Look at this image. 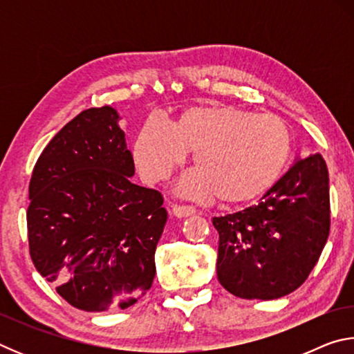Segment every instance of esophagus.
Segmentation results:
<instances>
[{
  "label": "esophagus",
  "instance_id": "34e87169",
  "mask_svg": "<svg viewBox=\"0 0 354 354\" xmlns=\"http://www.w3.org/2000/svg\"><path fill=\"white\" fill-rule=\"evenodd\" d=\"M173 214L176 217H189V215L195 214V207L189 205H173Z\"/></svg>",
  "mask_w": 354,
  "mask_h": 354
}]
</instances>
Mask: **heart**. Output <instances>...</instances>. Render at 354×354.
I'll use <instances>...</instances> for the list:
<instances>
[{
	"label": "heart",
	"mask_w": 354,
	"mask_h": 354,
	"mask_svg": "<svg viewBox=\"0 0 354 354\" xmlns=\"http://www.w3.org/2000/svg\"><path fill=\"white\" fill-rule=\"evenodd\" d=\"M187 151H194L198 170L184 178V194L239 206L261 198L279 181L292 158L293 136L277 115L205 104L184 109L170 127L148 118L133 143L134 162L148 183L165 181Z\"/></svg>",
	"instance_id": "b5f03b06"
}]
</instances>
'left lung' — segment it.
<instances>
[{
  "label": "left lung",
  "mask_w": 354,
  "mask_h": 354,
  "mask_svg": "<svg viewBox=\"0 0 354 354\" xmlns=\"http://www.w3.org/2000/svg\"><path fill=\"white\" fill-rule=\"evenodd\" d=\"M329 178L322 156L293 164L259 205L214 217L217 278L239 298L277 299L297 290L329 234Z\"/></svg>",
  "instance_id": "obj_1"
}]
</instances>
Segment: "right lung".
Listing matches in <instances>:
<instances>
[{"label": "right lung", "mask_w": 354, "mask_h": 354, "mask_svg": "<svg viewBox=\"0 0 354 354\" xmlns=\"http://www.w3.org/2000/svg\"><path fill=\"white\" fill-rule=\"evenodd\" d=\"M133 175V154L111 106L82 111L35 162L29 254L81 310L127 309L153 284L167 211L160 192L131 183Z\"/></svg>", "instance_id": "right-lung-1"}]
</instances>
